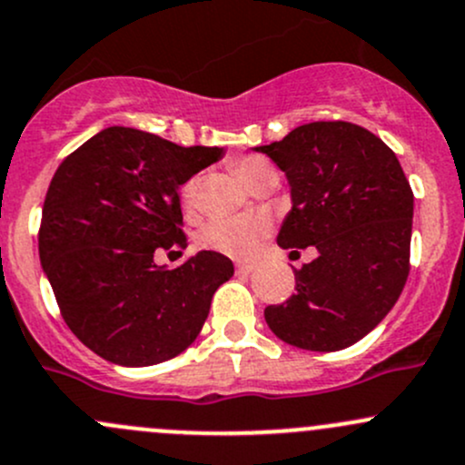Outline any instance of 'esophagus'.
Instances as JSON below:
<instances>
[{
  "label": "esophagus",
  "mask_w": 465,
  "mask_h": 465,
  "mask_svg": "<svg viewBox=\"0 0 465 465\" xmlns=\"http://www.w3.org/2000/svg\"><path fill=\"white\" fill-rule=\"evenodd\" d=\"M254 271L252 263H237V272L239 274H251Z\"/></svg>",
  "instance_id": "34e87169"
}]
</instances>
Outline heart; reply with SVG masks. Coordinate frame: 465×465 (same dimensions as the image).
<instances>
[{"mask_svg":"<svg viewBox=\"0 0 465 465\" xmlns=\"http://www.w3.org/2000/svg\"><path fill=\"white\" fill-rule=\"evenodd\" d=\"M232 168L248 188L263 182V179H277V171L272 168V163L263 157H254V154L234 159ZM197 183V179H188L183 183L182 202L186 208L193 206ZM268 232H271V219L268 217H263V214H239V217H219L208 222L199 231L197 242L206 251L226 254L232 259H246L257 251V246Z\"/></svg>","mask_w":465,"mask_h":465,"instance_id":"obj_1","label":"heart"}]
</instances>
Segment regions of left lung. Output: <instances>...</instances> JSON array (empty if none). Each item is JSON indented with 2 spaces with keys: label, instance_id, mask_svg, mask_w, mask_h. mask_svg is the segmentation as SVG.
<instances>
[{
  "label": "left lung",
  "instance_id": "left-lung-1",
  "mask_svg": "<svg viewBox=\"0 0 465 465\" xmlns=\"http://www.w3.org/2000/svg\"><path fill=\"white\" fill-rule=\"evenodd\" d=\"M286 173L292 208L282 248H317L282 306L263 311L282 341L314 352L352 346L392 311L411 271L414 197L394 154L351 122H312L257 146Z\"/></svg>",
  "mask_w": 465,
  "mask_h": 465
}]
</instances>
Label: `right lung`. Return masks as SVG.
I'll return each mask as SVG.
<instances>
[{
	"label": "right lung",
	"instance_id": "add662e5",
	"mask_svg": "<svg viewBox=\"0 0 465 465\" xmlns=\"http://www.w3.org/2000/svg\"><path fill=\"white\" fill-rule=\"evenodd\" d=\"M223 148H183L137 128H104L68 154L48 186L39 262L64 322L117 366H154L186 351L232 277L202 251L168 271L159 248L183 246L179 186Z\"/></svg>",
	"mask_w": 465,
	"mask_h": 465
}]
</instances>
